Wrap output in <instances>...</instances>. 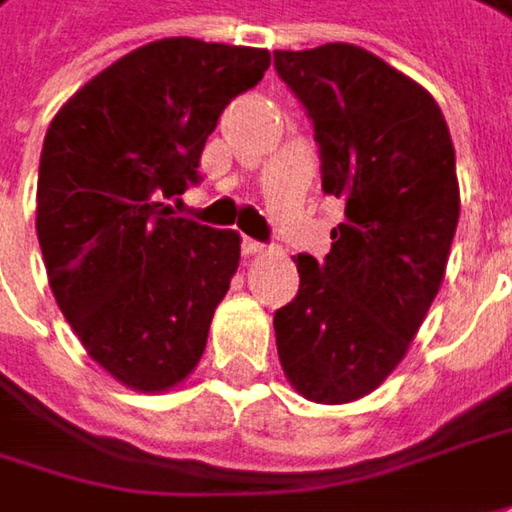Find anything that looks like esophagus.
Wrapping results in <instances>:
<instances>
[{"mask_svg":"<svg viewBox=\"0 0 512 512\" xmlns=\"http://www.w3.org/2000/svg\"><path fill=\"white\" fill-rule=\"evenodd\" d=\"M265 250V244L256 242V239H242V253L244 256H256V253H262Z\"/></svg>","mask_w":512,"mask_h":512,"instance_id":"esophagus-1","label":"esophagus"}]
</instances>
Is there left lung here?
<instances>
[{
	"mask_svg": "<svg viewBox=\"0 0 512 512\" xmlns=\"http://www.w3.org/2000/svg\"><path fill=\"white\" fill-rule=\"evenodd\" d=\"M273 65L314 120L322 190L345 204L325 262L294 259L276 351L299 395L348 403L395 371L444 282L455 149L432 94L357 45L273 51Z\"/></svg>",
	"mask_w": 512,
	"mask_h": 512,
	"instance_id": "8db88e82",
	"label": "left lung"
}]
</instances>
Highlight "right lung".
Segmentation results:
<instances>
[{
  "instance_id": "right-lung-1",
  "label": "right lung",
  "mask_w": 512,
  "mask_h": 512,
  "mask_svg": "<svg viewBox=\"0 0 512 512\" xmlns=\"http://www.w3.org/2000/svg\"><path fill=\"white\" fill-rule=\"evenodd\" d=\"M268 65L265 48L158 39L100 71L48 126L37 178L48 282L91 360L135 392H167L198 366L239 268V233L164 201L198 184L218 115Z\"/></svg>"
}]
</instances>
